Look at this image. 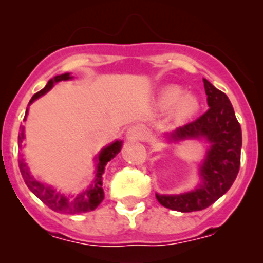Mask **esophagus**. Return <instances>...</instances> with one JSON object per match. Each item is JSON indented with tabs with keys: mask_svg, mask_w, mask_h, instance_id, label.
Returning <instances> with one entry per match:
<instances>
[{
	"mask_svg": "<svg viewBox=\"0 0 263 263\" xmlns=\"http://www.w3.org/2000/svg\"><path fill=\"white\" fill-rule=\"evenodd\" d=\"M146 129L142 126H132L129 127L128 131H127V137L129 140H144L146 137Z\"/></svg>",
	"mask_w": 263,
	"mask_h": 263,
	"instance_id": "obj_1",
	"label": "esophagus"
}]
</instances>
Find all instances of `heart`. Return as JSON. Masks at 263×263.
<instances>
[{
	"label": "heart",
	"instance_id": "1",
	"mask_svg": "<svg viewBox=\"0 0 263 263\" xmlns=\"http://www.w3.org/2000/svg\"><path fill=\"white\" fill-rule=\"evenodd\" d=\"M182 87L177 85L165 86L158 97V105L164 110H168L174 107L176 116L179 119L190 118L198 109V100L193 95H183Z\"/></svg>",
	"mask_w": 263,
	"mask_h": 263
}]
</instances>
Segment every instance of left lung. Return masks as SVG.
<instances>
[{
    "instance_id": "8db88e82",
    "label": "left lung",
    "mask_w": 263,
    "mask_h": 263,
    "mask_svg": "<svg viewBox=\"0 0 263 263\" xmlns=\"http://www.w3.org/2000/svg\"><path fill=\"white\" fill-rule=\"evenodd\" d=\"M208 95V112L178 127L172 134L174 141L205 137L211 144L201 166L202 184L183 195H156L164 208L181 213L200 211L213 205L234 183L240 166L242 129L229 98L203 79Z\"/></svg>"
}]
</instances>
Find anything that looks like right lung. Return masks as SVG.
I'll return each instance as SVG.
<instances>
[{"instance_id": "obj_1", "label": "right lung", "mask_w": 263, "mask_h": 263, "mask_svg": "<svg viewBox=\"0 0 263 263\" xmlns=\"http://www.w3.org/2000/svg\"><path fill=\"white\" fill-rule=\"evenodd\" d=\"M71 79L70 73H63V75L54 76L53 79H50L48 84L46 85L44 89H42L41 91H38L36 94L33 95V98L30 99V103H33L34 100L38 99L39 97L46 94L47 91H49L52 89L53 85L58 81L62 80H68ZM24 134L21 132L18 135V142H23ZM122 141H116L112 145L103 148L100 151L99 156H98V169H97V177H95L92 184L87 188L86 191L81 193V195L73 196V197H68V196L62 195L58 191H55L54 188L49 187V185L43 184V183L38 182L30 173H29V169L26 166V164L24 163L23 159L18 160V168H20L21 176H23L24 182L28 185L29 190L39 198L43 203H46L49 209H52L55 213L61 214H80V213H87V211H92L99 206V203L104 200V191L102 188V174L104 173V168L107 165L108 161L112 160L117 154L121 151Z\"/></svg>"}]
</instances>
